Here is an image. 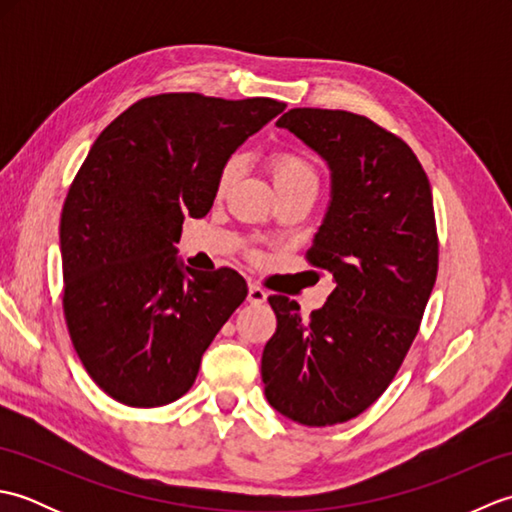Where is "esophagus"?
Wrapping results in <instances>:
<instances>
[{"label":"esophagus","instance_id":"34e87169","mask_svg":"<svg viewBox=\"0 0 512 512\" xmlns=\"http://www.w3.org/2000/svg\"><path fill=\"white\" fill-rule=\"evenodd\" d=\"M266 290L257 284H248V301L250 303H264L266 301Z\"/></svg>","mask_w":512,"mask_h":512}]
</instances>
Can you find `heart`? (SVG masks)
Listing matches in <instances>:
<instances>
[{
  "label": "heart",
  "mask_w": 512,
  "mask_h": 512,
  "mask_svg": "<svg viewBox=\"0 0 512 512\" xmlns=\"http://www.w3.org/2000/svg\"><path fill=\"white\" fill-rule=\"evenodd\" d=\"M268 169L270 176H273L275 189H288V187H299V184H306V187H317V173H314L312 165L301 158L299 154H292V151H277L268 158ZM239 176V158L233 156L224 162L220 169V176H217V191L224 193Z\"/></svg>",
  "instance_id": "heart-1"
}]
</instances>
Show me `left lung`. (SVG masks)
Instances as JSON below:
<instances>
[{
    "instance_id": "obj_1",
    "label": "left lung",
    "mask_w": 512,
    "mask_h": 512,
    "mask_svg": "<svg viewBox=\"0 0 512 512\" xmlns=\"http://www.w3.org/2000/svg\"><path fill=\"white\" fill-rule=\"evenodd\" d=\"M328 162L330 206L308 262L336 288L310 319L268 297L277 330L262 354L270 407L306 427L356 418L389 387L438 275L431 184L411 147L367 116L295 107L277 121Z\"/></svg>"
}]
</instances>
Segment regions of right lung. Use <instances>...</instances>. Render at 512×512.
<instances>
[{"mask_svg": "<svg viewBox=\"0 0 512 512\" xmlns=\"http://www.w3.org/2000/svg\"><path fill=\"white\" fill-rule=\"evenodd\" d=\"M284 110L275 99L158 94L94 140L61 211L63 314L107 396L160 407L195 383L248 288L231 268L178 262L184 215L211 211L224 162Z\"/></svg>", "mask_w": 512, "mask_h": 512, "instance_id": "add662e5", "label": "right lung"}]
</instances>
